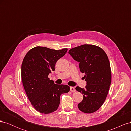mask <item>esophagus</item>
Instances as JSON below:
<instances>
[{
    "label": "esophagus",
    "mask_w": 131,
    "mask_h": 131,
    "mask_svg": "<svg viewBox=\"0 0 131 131\" xmlns=\"http://www.w3.org/2000/svg\"><path fill=\"white\" fill-rule=\"evenodd\" d=\"M70 90L71 92H75V91H76V90H75V89L74 88H73V87H70Z\"/></svg>",
    "instance_id": "34e87169"
}]
</instances>
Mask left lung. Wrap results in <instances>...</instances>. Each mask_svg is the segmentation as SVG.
<instances>
[{"instance_id":"1","label":"left lung","mask_w":131,"mask_h":131,"mask_svg":"<svg viewBox=\"0 0 131 131\" xmlns=\"http://www.w3.org/2000/svg\"><path fill=\"white\" fill-rule=\"evenodd\" d=\"M79 62V68L87 82L85 89L77 86L76 90L83 94L84 98L78 105L85 113L96 112L104 103L109 92L112 74L109 59L100 47L84 44L74 47L68 52Z\"/></svg>"}]
</instances>
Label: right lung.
<instances>
[{
	"mask_svg": "<svg viewBox=\"0 0 131 131\" xmlns=\"http://www.w3.org/2000/svg\"><path fill=\"white\" fill-rule=\"evenodd\" d=\"M67 50H56L36 46L30 49L23 59L21 77L23 88L33 108L39 113L54 112L60 103V96L68 93L70 87L56 85L49 74L55 70V64Z\"/></svg>",
	"mask_w": 131,
	"mask_h": 131,
	"instance_id": "obj_1",
	"label": "right lung"
}]
</instances>
